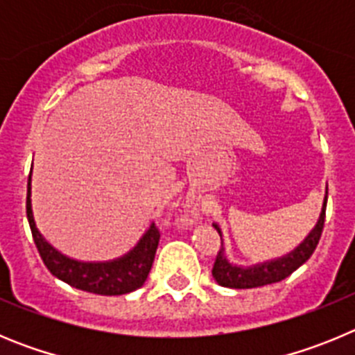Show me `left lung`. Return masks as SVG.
Masks as SVG:
<instances>
[{"label": "left lung", "instance_id": "left-lung-1", "mask_svg": "<svg viewBox=\"0 0 355 355\" xmlns=\"http://www.w3.org/2000/svg\"><path fill=\"white\" fill-rule=\"evenodd\" d=\"M325 206H327V192H325L324 206H322V213H320V218L316 222V225L313 227V231L306 236V240L300 243L297 249H293L291 252L284 254L277 259H270V261L258 263V265L252 266H240L233 265L225 258L224 254V241H222V247L216 254L215 265H213V277L220 286L225 288H234V290H245V288H258L265 286V284L279 283L286 279L288 275L293 274L300 265L311 258V254L315 252L316 245H318L320 236H322V229H324L325 222ZM213 227L218 231L222 240V231L216 224H213Z\"/></svg>", "mask_w": 355, "mask_h": 355}]
</instances>
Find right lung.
<instances>
[{"instance_id": "add662e5", "label": "right lung", "mask_w": 355, "mask_h": 355, "mask_svg": "<svg viewBox=\"0 0 355 355\" xmlns=\"http://www.w3.org/2000/svg\"><path fill=\"white\" fill-rule=\"evenodd\" d=\"M30 197L31 175L28 178L26 216L40 258L55 277L67 283L69 286L96 295H124L135 291L146 283L159 241V231L155 225H150L139 243L122 258L112 259V261H78V259L67 258L65 254L56 250L51 243L44 240L35 225Z\"/></svg>"}]
</instances>
